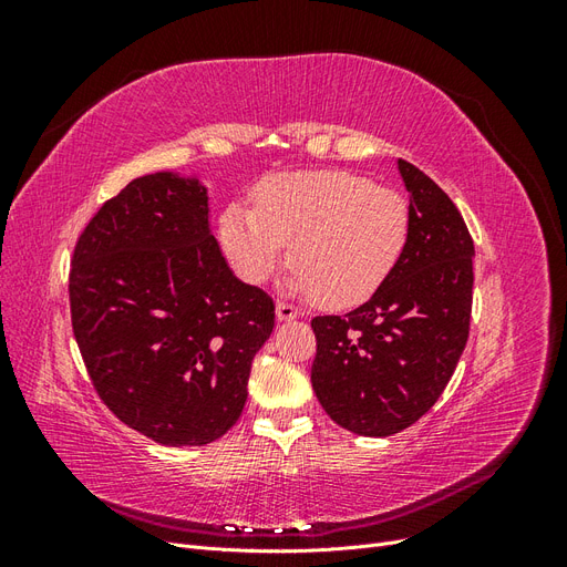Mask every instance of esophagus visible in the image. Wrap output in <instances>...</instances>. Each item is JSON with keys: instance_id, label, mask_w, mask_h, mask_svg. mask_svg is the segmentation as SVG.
<instances>
[{"instance_id": "34e87169", "label": "esophagus", "mask_w": 567, "mask_h": 567, "mask_svg": "<svg viewBox=\"0 0 567 567\" xmlns=\"http://www.w3.org/2000/svg\"><path fill=\"white\" fill-rule=\"evenodd\" d=\"M298 317H300L298 307L288 305V302H277V319H279V321H293V319H298Z\"/></svg>"}]
</instances>
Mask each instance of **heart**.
<instances>
[{"label": "heart", "instance_id": "1", "mask_svg": "<svg viewBox=\"0 0 567 567\" xmlns=\"http://www.w3.org/2000/svg\"><path fill=\"white\" fill-rule=\"evenodd\" d=\"M409 227V205L398 192L346 169H317L262 182L255 208L229 203L217 236L246 284H265L288 246V293L348 310L388 281Z\"/></svg>", "mask_w": 567, "mask_h": 567}]
</instances>
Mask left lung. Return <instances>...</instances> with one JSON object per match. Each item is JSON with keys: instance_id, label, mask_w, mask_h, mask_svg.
<instances>
[{"instance_id": "left-lung-1", "label": "left lung", "mask_w": 567, "mask_h": 567, "mask_svg": "<svg viewBox=\"0 0 567 567\" xmlns=\"http://www.w3.org/2000/svg\"><path fill=\"white\" fill-rule=\"evenodd\" d=\"M409 192V241L375 293L346 317H315L312 388L340 427L388 437L416 423L447 388L466 348L473 238L452 198L398 161Z\"/></svg>"}]
</instances>
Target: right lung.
Segmentation results:
<instances>
[{"label": "right lung", "instance_id": "1", "mask_svg": "<svg viewBox=\"0 0 567 567\" xmlns=\"http://www.w3.org/2000/svg\"><path fill=\"white\" fill-rule=\"evenodd\" d=\"M198 177L132 179L78 238L71 317L99 398L167 447L225 435L248 400L274 302L234 277Z\"/></svg>", "mask_w": 567, "mask_h": 567}]
</instances>
